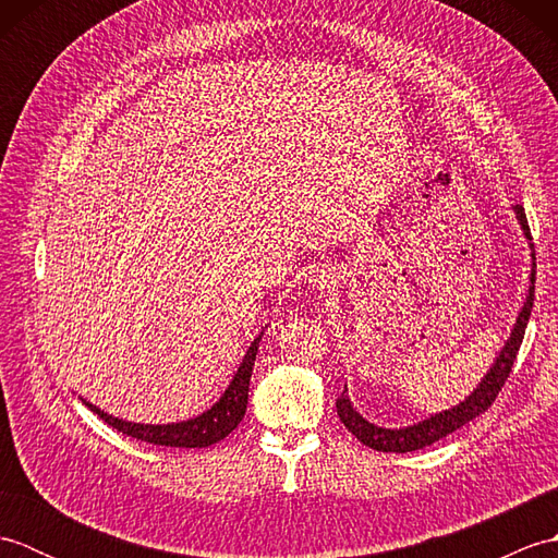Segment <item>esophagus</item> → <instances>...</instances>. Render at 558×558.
Returning <instances> with one entry per match:
<instances>
[{
	"label": "esophagus",
	"instance_id": "obj_1",
	"mask_svg": "<svg viewBox=\"0 0 558 558\" xmlns=\"http://www.w3.org/2000/svg\"><path fill=\"white\" fill-rule=\"evenodd\" d=\"M314 282V286L316 288H330V286H333V276H330V272L328 270H322V272H318V276L312 280Z\"/></svg>",
	"mask_w": 558,
	"mask_h": 558
}]
</instances>
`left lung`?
Masks as SVG:
<instances>
[{
	"label": "left lung",
	"instance_id": "8db88e82",
	"mask_svg": "<svg viewBox=\"0 0 558 558\" xmlns=\"http://www.w3.org/2000/svg\"><path fill=\"white\" fill-rule=\"evenodd\" d=\"M513 210H515L520 228H523V234L527 236L530 248L535 252V244H532V234H530V225L525 218V208L513 206ZM535 276H537V264H535V254H532L527 300L515 318L511 338L506 340V345L501 348L499 357L494 360L487 376L482 378L480 386L472 390V393L462 400L460 405L444 410V412H436V414H432V417H426L417 424L400 426V429H386V426L366 422L362 414L352 408V402L348 398V388H345L340 393L336 408H338V417L342 424L348 426V432H352L364 446H369L374 450H384V453H410V450L436 444L438 438L453 434L456 429H460V426H465L468 422L480 417L482 412H487L492 408V402L496 400V396H499V390L504 388L508 374H511V369H513L518 350H520V345H523V336H525V328L530 322L532 302H535Z\"/></svg>",
	"mask_w": 558,
	"mask_h": 558
}]
</instances>
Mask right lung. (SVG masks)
Instances as JSON below:
<instances>
[{"instance_id":"add662e5","label":"right lung","mask_w":558,"mask_h":558,"mask_svg":"<svg viewBox=\"0 0 558 558\" xmlns=\"http://www.w3.org/2000/svg\"><path fill=\"white\" fill-rule=\"evenodd\" d=\"M258 342H260V336L252 342V348L246 350L240 369H236L222 398L210 410L198 414L194 420L172 422V424H138V422L112 417V414L102 412L100 408L93 405V402L83 398L81 400L86 402V405L96 412L100 420L108 422L112 429L132 438H138V441L156 444V446H172V448H206L222 441L225 436L236 429V424H240L244 417L246 402H248V378H252Z\"/></svg>"}]
</instances>
